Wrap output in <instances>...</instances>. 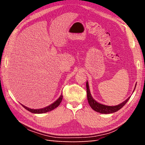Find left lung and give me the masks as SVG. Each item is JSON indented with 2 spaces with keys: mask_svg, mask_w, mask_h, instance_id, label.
<instances>
[{
  "mask_svg": "<svg viewBox=\"0 0 145 145\" xmlns=\"http://www.w3.org/2000/svg\"><path fill=\"white\" fill-rule=\"evenodd\" d=\"M86 87H87V99L88 103L90 105L91 108L93 109L94 111L100 113H103V114H109V113H115L117 111L120 110L121 108L123 106L125 105L128 102V101L130 99V97H128L127 100L124 101L123 102L120 103L118 105L115 106H107L105 105L99 103L97 101H95L93 97H91V95L90 93V89H89V86L88 82H87V84H86ZM136 87V86H135ZM135 90V88H134V91Z\"/></svg>",
  "mask_w": 145,
  "mask_h": 145,
  "instance_id": "8db88e82",
  "label": "left lung"
}]
</instances>
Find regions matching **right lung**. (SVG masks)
<instances>
[{
    "label": "right lung",
    "mask_w": 145,
    "mask_h": 145,
    "mask_svg": "<svg viewBox=\"0 0 145 145\" xmlns=\"http://www.w3.org/2000/svg\"><path fill=\"white\" fill-rule=\"evenodd\" d=\"M62 98H63V95H62V94H61L60 96V97L58 98V99L55 101V102H54L53 103L51 104L50 105L44 108L31 109V108H28V107L23 105H22V106H23L24 108H25L26 110L29 111V112H31V113H38V114H39V113H47V112H50V111L53 110L54 109L56 108L57 106H59V105L60 104L61 100H62Z\"/></svg>",
    "instance_id": "obj_1"
}]
</instances>
